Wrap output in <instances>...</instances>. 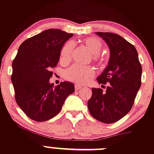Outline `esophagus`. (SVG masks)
I'll return each mask as SVG.
<instances>
[{"mask_svg": "<svg viewBox=\"0 0 154 154\" xmlns=\"http://www.w3.org/2000/svg\"><path fill=\"white\" fill-rule=\"evenodd\" d=\"M75 90L76 91H79V90H80V89H82V86H80V85H78V84H76L75 85Z\"/></svg>", "mask_w": 154, "mask_h": 154, "instance_id": "obj_1", "label": "esophagus"}]
</instances>
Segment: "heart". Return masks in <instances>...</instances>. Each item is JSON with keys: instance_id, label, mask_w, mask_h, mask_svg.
I'll return each instance as SVG.
<instances>
[{"instance_id": "obj_1", "label": "heart", "mask_w": 154, "mask_h": 154, "mask_svg": "<svg viewBox=\"0 0 154 154\" xmlns=\"http://www.w3.org/2000/svg\"><path fill=\"white\" fill-rule=\"evenodd\" d=\"M82 43L94 54L95 60H97L99 54L103 47V43L100 39L95 37H89L82 40ZM74 49V43L73 41H67L63 46L60 51V61L66 63L72 58ZM94 74V69L91 66H83L76 65L69 68L64 73V76L67 80L78 83H85Z\"/></svg>"}]
</instances>
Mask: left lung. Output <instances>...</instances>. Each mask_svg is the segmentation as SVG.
Returning a JSON list of instances; mask_svg holds the SVG:
<instances>
[{
  "label": "left lung",
  "instance_id": "8db88e82",
  "mask_svg": "<svg viewBox=\"0 0 154 154\" xmlns=\"http://www.w3.org/2000/svg\"><path fill=\"white\" fill-rule=\"evenodd\" d=\"M110 49L108 66L97 77L99 84L108 83L106 92L92 88L88 101L91 115L106 124L116 122L131 109L141 86L142 66L136 48L111 32H96Z\"/></svg>",
  "mask_w": 154,
  "mask_h": 154
}]
</instances>
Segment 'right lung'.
<instances>
[{"label":"right lung","mask_w":154,"mask_h":154,"mask_svg":"<svg viewBox=\"0 0 154 154\" xmlns=\"http://www.w3.org/2000/svg\"><path fill=\"white\" fill-rule=\"evenodd\" d=\"M73 35L50 29L26 40L18 48L11 79L17 105L32 120L44 122L55 116L75 90L72 82L54 86L49 82L51 68L57 65L64 43Z\"/></svg>","instance_id":"add662e5"}]
</instances>
